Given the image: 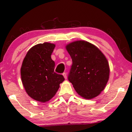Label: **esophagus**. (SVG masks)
<instances>
[{"label": "esophagus", "mask_w": 132, "mask_h": 132, "mask_svg": "<svg viewBox=\"0 0 132 132\" xmlns=\"http://www.w3.org/2000/svg\"><path fill=\"white\" fill-rule=\"evenodd\" d=\"M63 76H64V79H67V75H66V73H63Z\"/></svg>", "instance_id": "1"}]
</instances>
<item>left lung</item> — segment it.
Returning <instances> with one entry per match:
<instances>
[{
	"mask_svg": "<svg viewBox=\"0 0 132 132\" xmlns=\"http://www.w3.org/2000/svg\"><path fill=\"white\" fill-rule=\"evenodd\" d=\"M66 49L72 60L69 81L81 97L90 100L97 97L109 77L106 57L94 45L82 40L66 45Z\"/></svg>",
	"mask_w": 132,
	"mask_h": 132,
	"instance_id": "1",
	"label": "left lung"
}]
</instances>
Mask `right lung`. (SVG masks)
Segmentation results:
<instances>
[{"label": "right lung", "instance_id": "right-lung-1", "mask_svg": "<svg viewBox=\"0 0 132 132\" xmlns=\"http://www.w3.org/2000/svg\"><path fill=\"white\" fill-rule=\"evenodd\" d=\"M54 44L35 45L27 53L21 68L22 82L26 93L35 101L45 102L52 98L64 79L54 71L51 55Z\"/></svg>", "mask_w": 132, "mask_h": 132}]
</instances>
